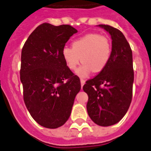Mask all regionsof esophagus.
<instances>
[{"mask_svg": "<svg viewBox=\"0 0 151 151\" xmlns=\"http://www.w3.org/2000/svg\"><path fill=\"white\" fill-rule=\"evenodd\" d=\"M85 84V80L83 79V78H81V88L83 87V85Z\"/></svg>", "mask_w": 151, "mask_h": 151, "instance_id": "1", "label": "esophagus"}]
</instances>
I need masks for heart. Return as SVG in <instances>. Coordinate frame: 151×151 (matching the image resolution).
Returning a JSON list of instances; mask_svg holds the SVG:
<instances>
[{"mask_svg":"<svg viewBox=\"0 0 151 151\" xmlns=\"http://www.w3.org/2000/svg\"><path fill=\"white\" fill-rule=\"evenodd\" d=\"M111 54L109 38L98 33L87 34L74 40L72 48L64 46L62 50V57L70 70H75L80 62H84L77 71L80 77L103 70L109 62Z\"/></svg>","mask_w":151,"mask_h":151,"instance_id":"b5f03b06","label":"heart"}]
</instances>
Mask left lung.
<instances>
[{
    "label": "left lung",
    "mask_w": 151,
    "mask_h": 151,
    "mask_svg": "<svg viewBox=\"0 0 151 151\" xmlns=\"http://www.w3.org/2000/svg\"><path fill=\"white\" fill-rule=\"evenodd\" d=\"M111 37V54L105 69L83 86L88 94L87 110L93 122L109 127L122 119L133 96L134 72L130 46L119 29L99 24Z\"/></svg>",
    "instance_id": "1"
}]
</instances>
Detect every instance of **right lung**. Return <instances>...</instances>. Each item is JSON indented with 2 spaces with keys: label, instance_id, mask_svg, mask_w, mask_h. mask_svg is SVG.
Listing matches in <instances>:
<instances>
[{
  "label": "right lung",
  "instance_id": "1",
  "mask_svg": "<svg viewBox=\"0 0 151 151\" xmlns=\"http://www.w3.org/2000/svg\"><path fill=\"white\" fill-rule=\"evenodd\" d=\"M78 30L69 24L42 23L24 42L20 79L27 109L40 126L56 129L71 113L81 81L67 67L62 50Z\"/></svg>",
  "mask_w": 151,
  "mask_h": 151
}]
</instances>
